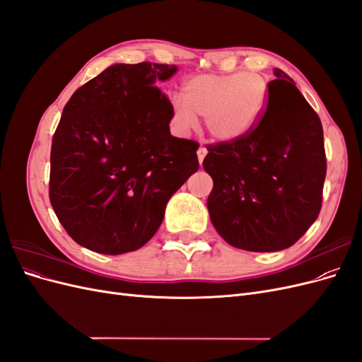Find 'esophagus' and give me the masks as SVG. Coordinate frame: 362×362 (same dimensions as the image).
Instances as JSON below:
<instances>
[{"instance_id":"1","label":"esophagus","mask_w":362,"mask_h":362,"mask_svg":"<svg viewBox=\"0 0 362 362\" xmlns=\"http://www.w3.org/2000/svg\"><path fill=\"white\" fill-rule=\"evenodd\" d=\"M206 148L205 146H199V149H198V160H199V163H202L204 161V158H205V156H206Z\"/></svg>"}]
</instances>
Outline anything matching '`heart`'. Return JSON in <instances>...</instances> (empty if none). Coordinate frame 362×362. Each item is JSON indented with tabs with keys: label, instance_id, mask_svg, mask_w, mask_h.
<instances>
[{
	"label": "heart",
	"instance_id": "b5f03b06",
	"mask_svg": "<svg viewBox=\"0 0 362 362\" xmlns=\"http://www.w3.org/2000/svg\"><path fill=\"white\" fill-rule=\"evenodd\" d=\"M184 98L175 96L172 112L182 131L193 128L196 116L217 141H235L255 129L267 107L269 89L261 75L252 72L204 74L184 84Z\"/></svg>",
	"mask_w": 362,
	"mask_h": 362
}]
</instances>
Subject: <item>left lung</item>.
I'll return each instance as SVG.
<instances>
[{
  "label": "left lung",
  "mask_w": 362,
  "mask_h": 362,
  "mask_svg": "<svg viewBox=\"0 0 362 362\" xmlns=\"http://www.w3.org/2000/svg\"><path fill=\"white\" fill-rule=\"evenodd\" d=\"M255 129L208 145L202 166L213 178L206 206L234 247L275 252L293 246L322 208L326 177L323 128L290 76L275 69Z\"/></svg>",
  "instance_id": "left-lung-1"
}]
</instances>
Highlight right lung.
<instances>
[{
    "instance_id": "right-lung-1",
    "label": "right lung",
    "mask_w": 362,
    "mask_h": 362,
    "mask_svg": "<svg viewBox=\"0 0 362 362\" xmlns=\"http://www.w3.org/2000/svg\"><path fill=\"white\" fill-rule=\"evenodd\" d=\"M175 64L117 63L63 108L51 145L49 201L80 246L120 255L148 243L170 196L199 169L194 140L170 134L157 87Z\"/></svg>"
}]
</instances>
